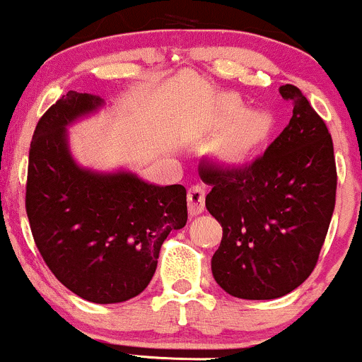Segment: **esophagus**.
<instances>
[{"mask_svg":"<svg viewBox=\"0 0 362 362\" xmlns=\"http://www.w3.org/2000/svg\"><path fill=\"white\" fill-rule=\"evenodd\" d=\"M187 202H189V214L190 216H196L204 211L206 204V190L202 185H190L187 192Z\"/></svg>","mask_w":362,"mask_h":362,"instance_id":"obj_1","label":"esophagus"}]
</instances>
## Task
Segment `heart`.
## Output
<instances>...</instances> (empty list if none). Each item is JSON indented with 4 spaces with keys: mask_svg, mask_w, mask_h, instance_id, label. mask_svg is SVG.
Returning a JSON list of instances; mask_svg holds the SVG:
<instances>
[{
    "mask_svg": "<svg viewBox=\"0 0 362 362\" xmlns=\"http://www.w3.org/2000/svg\"><path fill=\"white\" fill-rule=\"evenodd\" d=\"M268 122L261 113L245 111L239 115L225 132L213 144L214 156L223 161H237L247 154V151L266 134Z\"/></svg>",
    "mask_w": 362,
    "mask_h": 362,
    "instance_id": "heart-1",
    "label": "heart"
}]
</instances>
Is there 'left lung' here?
Segmentation results:
<instances>
[{
	"label": "left lung",
	"instance_id": "8db88e82",
	"mask_svg": "<svg viewBox=\"0 0 362 362\" xmlns=\"http://www.w3.org/2000/svg\"><path fill=\"white\" fill-rule=\"evenodd\" d=\"M292 118L264 154L242 166L202 165L206 208L223 228L211 269L239 299L287 296L313 273L335 209L337 166L323 118L296 86L280 87Z\"/></svg>",
	"mask_w": 362,
	"mask_h": 362
}]
</instances>
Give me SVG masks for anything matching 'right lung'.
I'll use <instances>...</instances> for the list:
<instances>
[{
	"instance_id": "add662e5",
	"label": "right lung",
	"mask_w": 362,
	"mask_h": 362,
	"mask_svg": "<svg viewBox=\"0 0 362 362\" xmlns=\"http://www.w3.org/2000/svg\"><path fill=\"white\" fill-rule=\"evenodd\" d=\"M103 105L94 94L69 90L42 115L30 142L25 209L53 275L89 303L115 304L149 285L161 244L187 223V190L75 163L66 127Z\"/></svg>"
}]
</instances>
